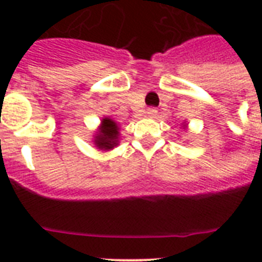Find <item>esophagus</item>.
Masks as SVG:
<instances>
[{
  "label": "esophagus",
  "instance_id": "34e87169",
  "mask_svg": "<svg viewBox=\"0 0 262 262\" xmlns=\"http://www.w3.org/2000/svg\"><path fill=\"white\" fill-rule=\"evenodd\" d=\"M156 114H158V108H155V107H149L147 110L148 117H156Z\"/></svg>",
  "mask_w": 262,
  "mask_h": 262
}]
</instances>
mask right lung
<instances>
[{"label": "right lung", "instance_id": "obj_1", "mask_svg": "<svg viewBox=\"0 0 262 262\" xmlns=\"http://www.w3.org/2000/svg\"><path fill=\"white\" fill-rule=\"evenodd\" d=\"M119 127L111 118H103L99 132L95 135V145L102 151H110L118 145Z\"/></svg>", "mask_w": 262, "mask_h": 262}]
</instances>
